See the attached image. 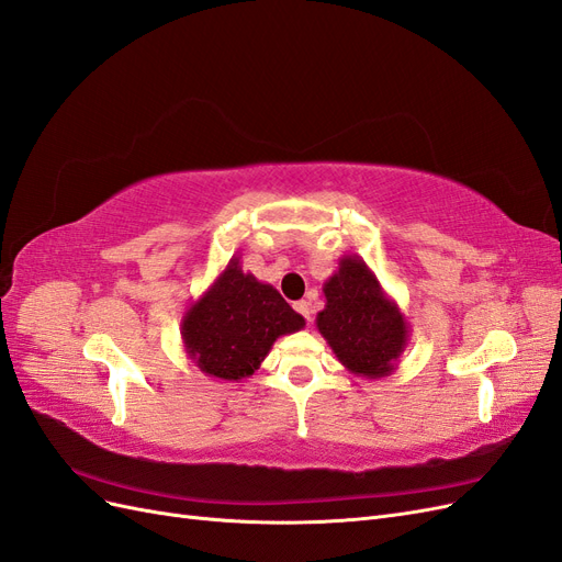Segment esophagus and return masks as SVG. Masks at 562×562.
<instances>
[{
  "mask_svg": "<svg viewBox=\"0 0 562 562\" xmlns=\"http://www.w3.org/2000/svg\"><path fill=\"white\" fill-rule=\"evenodd\" d=\"M295 310H297L304 318L312 321V302H310V300H300V302L295 304Z\"/></svg>",
  "mask_w": 562,
  "mask_h": 562,
  "instance_id": "obj_1",
  "label": "esophagus"
}]
</instances>
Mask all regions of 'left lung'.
Segmentation results:
<instances>
[{
    "label": "left lung",
    "mask_w": 562,
    "mask_h": 562,
    "mask_svg": "<svg viewBox=\"0 0 562 562\" xmlns=\"http://www.w3.org/2000/svg\"><path fill=\"white\" fill-rule=\"evenodd\" d=\"M326 307L316 328L351 375L380 380L394 372L411 339V323L359 255H342L323 283Z\"/></svg>",
    "instance_id": "left-lung-1"
}]
</instances>
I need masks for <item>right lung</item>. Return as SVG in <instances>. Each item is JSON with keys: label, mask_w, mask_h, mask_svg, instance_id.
Segmentation results:
<instances>
[{"label": "right lung", "mask_w": 562, "mask_h": 562, "mask_svg": "<svg viewBox=\"0 0 562 562\" xmlns=\"http://www.w3.org/2000/svg\"><path fill=\"white\" fill-rule=\"evenodd\" d=\"M304 328V318L274 285L241 269L239 255L182 316V347L206 378L241 382L260 368L281 335Z\"/></svg>", "instance_id": "add662e5"}]
</instances>
